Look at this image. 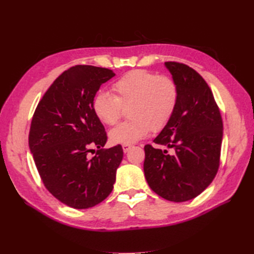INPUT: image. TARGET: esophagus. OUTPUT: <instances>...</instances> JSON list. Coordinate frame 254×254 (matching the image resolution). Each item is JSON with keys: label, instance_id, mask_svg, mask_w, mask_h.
Wrapping results in <instances>:
<instances>
[{"label": "esophagus", "instance_id": "34e87169", "mask_svg": "<svg viewBox=\"0 0 254 254\" xmlns=\"http://www.w3.org/2000/svg\"><path fill=\"white\" fill-rule=\"evenodd\" d=\"M131 145H128V144H123L122 145V148H123V152L124 153H127L128 152V150H130L131 149Z\"/></svg>", "mask_w": 254, "mask_h": 254}]
</instances>
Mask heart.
<instances>
[{
    "mask_svg": "<svg viewBox=\"0 0 254 254\" xmlns=\"http://www.w3.org/2000/svg\"><path fill=\"white\" fill-rule=\"evenodd\" d=\"M113 94L101 91L93 99L95 116L107 126H113L121 117L122 106L132 105V120L118 124L109 132L116 144H132L160 131L174 117L179 102V88L174 79L146 69H133L112 85Z\"/></svg>",
    "mask_w": 254,
    "mask_h": 254,
    "instance_id": "heart-1",
    "label": "heart"
}]
</instances>
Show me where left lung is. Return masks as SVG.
I'll list each match as a JSON object with an SVG mask.
<instances>
[{
  "instance_id": "1",
  "label": "left lung",
  "mask_w": 254,
  "mask_h": 254,
  "mask_svg": "<svg viewBox=\"0 0 254 254\" xmlns=\"http://www.w3.org/2000/svg\"><path fill=\"white\" fill-rule=\"evenodd\" d=\"M165 65L179 88V102L154 142L175 153L145 145L144 174L159 196L186 202L201 194L217 174L223 120L212 90L195 69L178 62Z\"/></svg>"
}]
</instances>
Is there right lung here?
Listing matches in <instances>:
<instances>
[{"mask_svg": "<svg viewBox=\"0 0 254 254\" xmlns=\"http://www.w3.org/2000/svg\"><path fill=\"white\" fill-rule=\"evenodd\" d=\"M111 69L75 65L59 76L38 104L29 148L47 190L69 207H93L109 195L123 158L121 145L104 149L105 127L93 111L100 86ZM99 148L89 159L91 147Z\"/></svg>", "mask_w": 254, "mask_h": 254, "instance_id": "1", "label": "right lung"}]
</instances>
